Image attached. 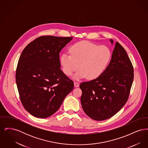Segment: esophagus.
I'll return each instance as SVG.
<instances>
[{"label": "esophagus", "instance_id": "esophagus-1", "mask_svg": "<svg viewBox=\"0 0 148 148\" xmlns=\"http://www.w3.org/2000/svg\"><path fill=\"white\" fill-rule=\"evenodd\" d=\"M74 86L76 87V88L79 87V84L77 82H74Z\"/></svg>", "mask_w": 148, "mask_h": 148}]
</instances>
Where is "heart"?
Returning a JSON list of instances; mask_svg holds the SVG:
<instances>
[{"label":"heart","instance_id":"b5f03b06","mask_svg":"<svg viewBox=\"0 0 148 148\" xmlns=\"http://www.w3.org/2000/svg\"><path fill=\"white\" fill-rule=\"evenodd\" d=\"M71 55L63 53L60 62L64 73L71 76L79 68L74 75L75 80L87 77L94 80L100 77L110 62L112 52L106 46H98L92 42L82 41L71 45Z\"/></svg>","mask_w":148,"mask_h":148}]
</instances>
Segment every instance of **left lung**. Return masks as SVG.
Segmentation results:
<instances>
[{"label": "left lung", "instance_id": "left-lung-1", "mask_svg": "<svg viewBox=\"0 0 148 148\" xmlns=\"http://www.w3.org/2000/svg\"><path fill=\"white\" fill-rule=\"evenodd\" d=\"M113 44V40L110 39ZM134 79V69L127 51L116 42L110 62L98 78L80 85L81 104L92 119H108L118 113L129 98Z\"/></svg>", "mask_w": 148, "mask_h": 148}]
</instances>
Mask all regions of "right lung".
Wrapping results in <instances>:
<instances>
[{"mask_svg":"<svg viewBox=\"0 0 148 148\" xmlns=\"http://www.w3.org/2000/svg\"><path fill=\"white\" fill-rule=\"evenodd\" d=\"M73 37L42 36L24 49L16 70V83L25 110L46 118L59 109L74 83L60 69L59 53Z\"/></svg>","mask_w":148,"mask_h":148,"instance_id":"add662e5","label":"right lung"}]
</instances>
